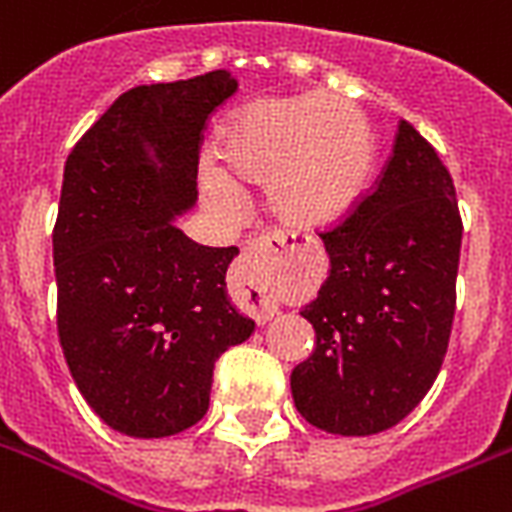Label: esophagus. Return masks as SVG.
<instances>
[{
  "mask_svg": "<svg viewBox=\"0 0 512 512\" xmlns=\"http://www.w3.org/2000/svg\"><path fill=\"white\" fill-rule=\"evenodd\" d=\"M294 244L281 234H263L247 242L239 263V284L242 297L247 302L249 313L255 315L257 323L270 321L278 310V299L270 286L273 268L286 252H292Z\"/></svg>",
  "mask_w": 512,
  "mask_h": 512,
  "instance_id": "obj_1",
  "label": "esophagus"
}]
</instances>
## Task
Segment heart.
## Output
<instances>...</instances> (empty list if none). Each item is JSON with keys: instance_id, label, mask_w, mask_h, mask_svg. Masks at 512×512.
Here are the masks:
<instances>
[{"instance_id": "obj_1", "label": "heart", "mask_w": 512, "mask_h": 512, "mask_svg": "<svg viewBox=\"0 0 512 512\" xmlns=\"http://www.w3.org/2000/svg\"><path fill=\"white\" fill-rule=\"evenodd\" d=\"M218 157L202 160L199 186L213 207L234 213L244 205L235 181L268 184L270 207L286 226L328 231L363 199L373 173V136L347 102L334 97L265 99L228 120L218 134Z\"/></svg>"}]
</instances>
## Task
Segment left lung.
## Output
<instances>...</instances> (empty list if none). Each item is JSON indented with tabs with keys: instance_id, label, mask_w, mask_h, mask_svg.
I'll list each match as a JSON object with an SVG mask.
<instances>
[{
	"instance_id": "left-lung-1",
	"label": "left lung",
	"mask_w": 512,
	"mask_h": 512,
	"mask_svg": "<svg viewBox=\"0 0 512 512\" xmlns=\"http://www.w3.org/2000/svg\"><path fill=\"white\" fill-rule=\"evenodd\" d=\"M321 239L331 273L299 310L315 350L292 371L294 405L328 434H378L442 368L463 239L450 170L407 120L376 186Z\"/></svg>"
}]
</instances>
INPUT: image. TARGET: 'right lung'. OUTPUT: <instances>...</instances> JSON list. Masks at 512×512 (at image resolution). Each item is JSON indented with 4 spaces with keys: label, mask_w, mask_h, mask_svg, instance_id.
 Listing matches in <instances>:
<instances>
[{
    "label": "right lung",
    "mask_w": 512,
    "mask_h": 512,
    "mask_svg": "<svg viewBox=\"0 0 512 512\" xmlns=\"http://www.w3.org/2000/svg\"><path fill=\"white\" fill-rule=\"evenodd\" d=\"M234 91L226 70L136 86L65 162L57 334L83 400L136 439L202 421L215 360L255 331L226 292L239 249L202 247L173 226L197 199L205 120Z\"/></svg>",
    "instance_id": "add662e5"
}]
</instances>
